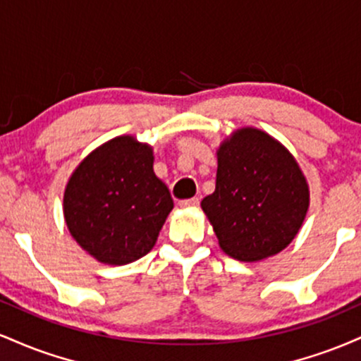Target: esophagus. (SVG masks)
Masks as SVG:
<instances>
[{
  "instance_id": "obj_1",
  "label": "esophagus",
  "mask_w": 361,
  "mask_h": 361,
  "mask_svg": "<svg viewBox=\"0 0 361 361\" xmlns=\"http://www.w3.org/2000/svg\"><path fill=\"white\" fill-rule=\"evenodd\" d=\"M198 204H200V200L195 197V198H188V200H181L180 207H183V209H192V207H197Z\"/></svg>"
}]
</instances>
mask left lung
Segmentation results:
<instances>
[{
    "label": "left lung",
    "mask_w": 361,
    "mask_h": 361,
    "mask_svg": "<svg viewBox=\"0 0 361 361\" xmlns=\"http://www.w3.org/2000/svg\"><path fill=\"white\" fill-rule=\"evenodd\" d=\"M215 192L202 200L224 251L239 261L276 255L299 233L307 181L293 156L258 128H241L217 151Z\"/></svg>",
    "instance_id": "left-lung-1"
}]
</instances>
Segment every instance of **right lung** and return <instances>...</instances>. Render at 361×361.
<instances>
[{
	"label": "right lung",
	"mask_w": 361,
	"mask_h": 361,
	"mask_svg": "<svg viewBox=\"0 0 361 361\" xmlns=\"http://www.w3.org/2000/svg\"><path fill=\"white\" fill-rule=\"evenodd\" d=\"M152 161L147 144L122 135L94 149L66 186L69 233L102 263H132L156 244L173 198Z\"/></svg>",
	"instance_id": "obj_1"
}]
</instances>
